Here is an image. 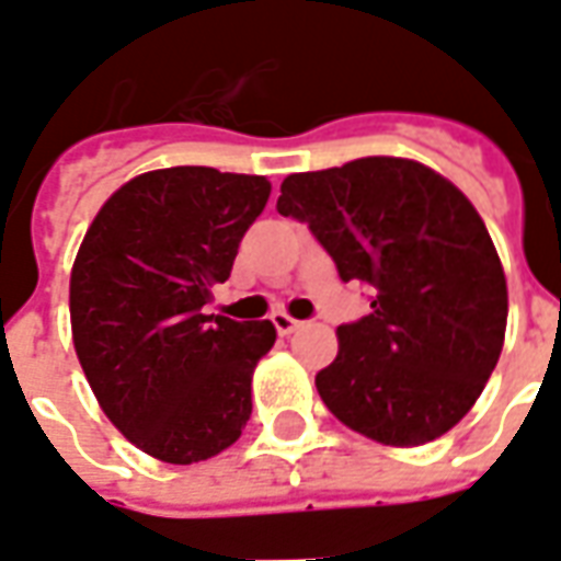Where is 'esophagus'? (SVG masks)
<instances>
[{
    "label": "esophagus",
    "instance_id": "esophagus-1",
    "mask_svg": "<svg viewBox=\"0 0 561 561\" xmlns=\"http://www.w3.org/2000/svg\"><path fill=\"white\" fill-rule=\"evenodd\" d=\"M273 328L279 330V336H291L294 330L304 328V321H297V318L285 316V312H276V316H273Z\"/></svg>",
    "mask_w": 561,
    "mask_h": 561
}]
</instances>
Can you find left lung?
<instances>
[{"instance_id": "obj_1", "label": "left lung", "mask_w": 561, "mask_h": 561, "mask_svg": "<svg viewBox=\"0 0 561 561\" xmlns=\"http://www.w3.org/2000/svg\"><path fill=\"white\" fill-rule=\"evenodd\" d=\"M276 209L309 225L342 282L373 285V312L336 330L316 376L324 405L393 447L457 426L507 324L505 270L469 197L421 161L369 156L285 176Z\"/></svg>"}]
</instances>
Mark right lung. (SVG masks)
Segmentation results:
<instances>
[{"mask_svg": "<svg viewBox=\"0 0 561 561\" xmlns=\"http://www.w3.org/2000/svg\"><path fill=\"white\" fill-rule=\"evenodd\" d=\"M267 197V176L161 168L116 188L80 243L75 352L102 412L161 462L216 457L252 414V373L276 328L204 306Z\"/></svg>", "mask_w": 561, "mask_h": 561, "instance_id": "1", "label": "right lung"}]
</instances>
